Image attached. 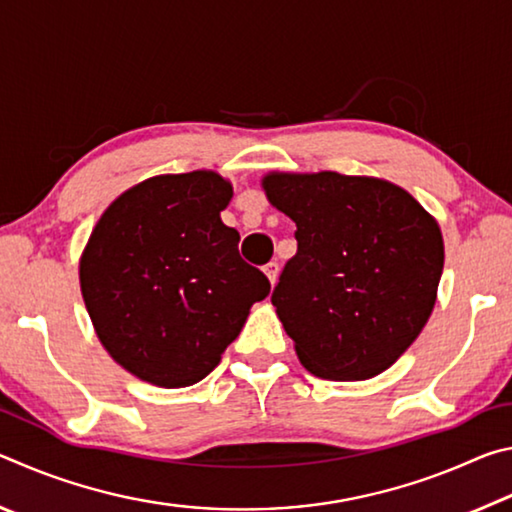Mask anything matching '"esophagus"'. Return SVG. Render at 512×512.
<instances>
[{"mask_svg": "<svg viewBox=\"0 0 512 512\" xmlns=\"http://www.w3.org/2000/svg\"><path fill=\"white\" fill-rule=\"evenodd\" d=\"M264 273H266V277H268V282L275 284L277 273H280V266H277V262H268V264L264 266Z\"/></svg>", "mask_w": 512, "mask_h": 512, "instance_id": "1", "label": "esophagus"}]
</instances>
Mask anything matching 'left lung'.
I'll return each instance as SVG.
<instances>
[{
    "instance_id": "left-lung-1",
    "label": "left lung",
    "mask_w": 512,
    "mask_h": 512,
    "mask_svg": "<svg viewBox=\"0 0 512 512\" xmlns=\"http://www.w3.org/2000/svg\"><path fill=\"white\" fill-rule=\"evenodd\" d=\"M262 187L298 228V253L271 302L302 366L336 381L391 368L436 305L445 264L438 221L381 178L271 171Z\"/></svg>"
}]
</instances>
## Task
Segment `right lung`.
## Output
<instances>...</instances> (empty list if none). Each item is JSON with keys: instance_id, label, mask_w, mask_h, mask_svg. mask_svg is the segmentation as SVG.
I'll return each mask as SVG.
<instances>
[{"instance_id": "right-lung-1", "label": "right lung", "mask_w": 512, "mask_h": 512, "mask_svg": "<svg viewBox=\"0 0 512 512\" xmlns=\"http://www.w3.org/2000/svg\"><path fill=\"white\" fill-rule=\"evenodd\" d=\"M232 185L216 171L164 173L126 189L94 225L79 262L99 341L121 368L185 388L219 366L271 282L221 221Z\"/></svg>"}]
</instances>
